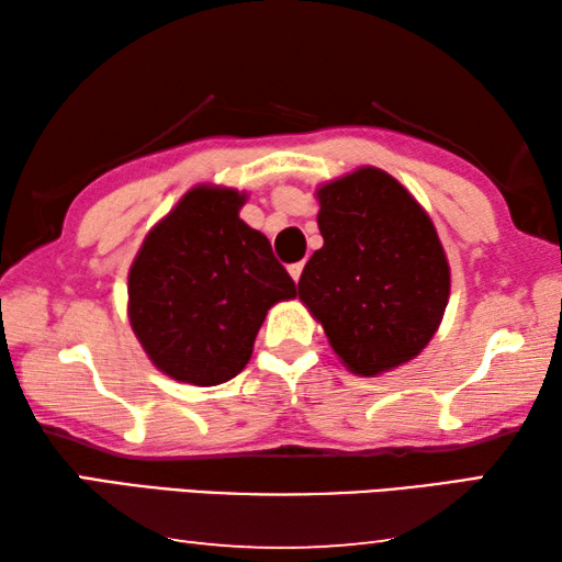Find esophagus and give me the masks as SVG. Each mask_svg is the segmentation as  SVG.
Segmentation results:
<instances>
[{
    "instance_id": "obj_1",
    "label": "esophagus",
    "mask_w": 562,
    "mask_h": 562,
    "mask_svg": "<svg viewBox=\"0 0 562 562\" xmlns=\"http://www.w3.org/2000/svg\"><path fill=\"white\" fill-rule=\"evenodd\" d=\"M290 278L294 280V282H300V278H302V270H304V262H294V265H290Z\"/></svg>"
}]
</instances>
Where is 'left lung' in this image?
Listing matches in <instances>:
<instances>
[{"label":"left lung","instance_id":"left-lung-1","mask_svg":"<svg viewBox=\"0 0 562 562\" xmlns=\"http://www.w3.org/2000/svg\"><path fill=\"white\" fill-rule=\"evenodd\" d=\"M325 245L297 284L351 374L376 376L422 355L439 329L451 268L429 213L384 170L317 188Z\"/></svg>","mask_w":562,"mask_h":562}]
</instances>
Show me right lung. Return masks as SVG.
<instances>
[{
  "label": "right lung",
  "mask_w": 562,
  "mask_h": 562,
  "mask_svg": "<svg viewBox=\"0 0 562 562\" xmlns=\"http://www.w3.org/2000/svg\"><path fill=\"white\" fill-rule=\"evenodd\" d=\"M245 201L235 188H190L128 270L133 335L176 382L215 386L240 374L268 310L297 294L268 237L240 221Z\"/></svg>",
  "instance_id": "add662e5"
}]
</instances>
